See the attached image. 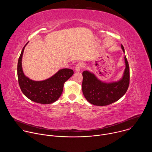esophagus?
<instances>
[{
	"instance_id": "obj_1",
	"label": "esophagus",
	"mask_w": 152,
	"mask_h": 152,
	"mask_svg": "<svg viewBox=\"0 0 152 152\" xmlns=\"http://www.w3.org/2000/svg\"><path fill=\"white\" fill-rule=\"evenodd\" d=\"M83 67V65L82 63L79 62V63L77 64L76 67H75V70H76V72H79V71L82 69Z\"/></svg>"
}]
</instances>
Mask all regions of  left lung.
I'll return each mask as SVG.
<instances>
[{"label": "left lung", "mask_w": 152, "mask_h": 152, "mask_svg": "<svg viewBox=\"0 0 152 152\" xmlns=\"http://www.w3.org/2000/svg\"><path fill=\"white\" fill-rule=\"evenodd\" d=\"M121 48L124 52L123 45ZM124 61L126 68L123 77L117 82L105 83L88 71L82 73V92L88 102L96 106H106L117 101L124 95L130 81L129 66L126 56Z\"/></svg>", "instance_id": "1"}]
</instances>
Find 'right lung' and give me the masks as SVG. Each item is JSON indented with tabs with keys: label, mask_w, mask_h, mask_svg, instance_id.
<instances>
[{
	"label": "right lung",
	"mask_w": 152,
	"mask_h": 152,
	"mask_svg": "<svg viewBox=\"0 0 152 152\" xmlns=\"http://www.w3.org/2000/svg\"><path fill=\"white\" fill-rule=\"evenodd\" d=\"M26 45L21 52L17 64V76L20 89L26 97L34 102L52 103L61 96L64 83L72 77L74 73L73 70L69 69H61L51 77L42 81L30 79L24 75L21 66V59Z\"/></svg>",
	"instance_id": "right-lung-1"
}]
</instances>
